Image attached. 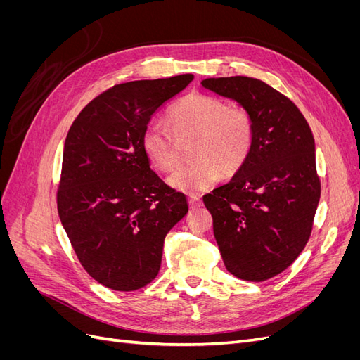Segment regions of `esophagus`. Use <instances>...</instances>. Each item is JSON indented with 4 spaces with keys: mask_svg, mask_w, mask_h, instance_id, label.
<instances>
[{
    "mask_svg": "<svg viewBox=\"0 0 360 360\" xmlns=\"http://www.w3.org/2000/svg\"><path fill=\"white\" fill-rule=\"evenodd\" d=\"M189 207L191 209L193 210V209H197V207H201L202 205V201L200 200V198H197V197H189Z\"/></svg>",
    "mask_w": 360,
    "mask_h": 360,
    "instance_id": "obj_1",
    "label": "esophagus"
}]
</instances>
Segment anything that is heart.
Returning a JSON list of instances; mask_svg holds the SVG:
<instances>
[{
  "label": "heart",
  "mask_w": 360,
  "mask_h": 360,
  "mask_svg": "<svg viewBox=\"0 0 360 360\" xmlns=\"http://www.w3.org/2000/svg\"><path fill=\"white\" fill-rule=\"evenodd\" d=\"M169 129L148 124L141 147L150 165L168 172L176 167L180 146L189 144L192 159L168 179L174 189L202 192L219 179L240 171L254 146L255 123L245 106L228 105L221 97L204 93L184 96L168 112Z\"/></svg>",
  "instance_id": "b5f03b06"
}]
</instances>
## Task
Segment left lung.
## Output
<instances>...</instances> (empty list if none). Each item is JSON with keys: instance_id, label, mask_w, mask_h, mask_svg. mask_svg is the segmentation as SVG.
<instances>
[{"instance_id": "8db88e82", "label": "left lung", "mask_w": 360, "mask_h": 360, "mask_svg": "<svg viewBox=\"0 0 360 360\" xmlns=\"http://www.w3.org/2000/svg\"><path fill=\"white\" fill-rule=\"evenodd\" d=\"M201 84L252 114L255 138L245 165L202 201L226 270L267 281L290 267L311 237L321 195L312 130L299 108L263 81L230 76Z\"/></svg>"}]
</instances>
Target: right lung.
<instances>
[{
    "label": "right lung",
    "instance_id": "obj_1",
    "mask_svg": "<svg viewBox=\"0 0 360 360\" xmlns=\"http://www.w3.org/2000/svg\"><path fill=\"white\" fill-rule=\"evenodd\" d=\"M193 75L117 84L75 118L64 143L57 209L81 266L99 284L135 291L153 281L184 193L150 168L141 136Z\"/></svg>",
    "mask_w": 360,
    "mask_h": 360
}]
</instances>
